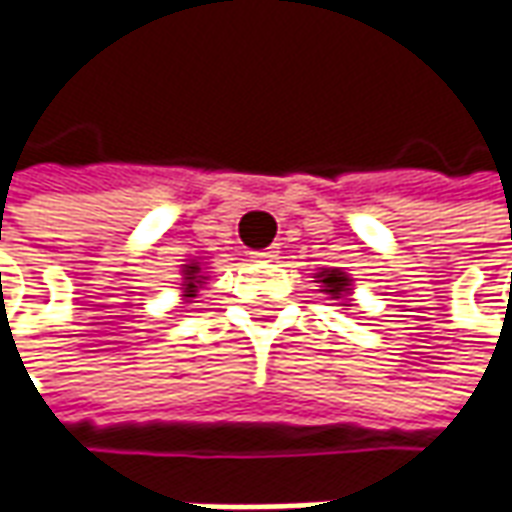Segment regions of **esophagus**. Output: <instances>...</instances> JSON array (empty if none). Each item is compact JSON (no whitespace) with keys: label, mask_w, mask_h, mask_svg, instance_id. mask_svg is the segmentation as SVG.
<instances>
[{"label":"esophagus","mask_w":512,"mask_h":512,"mask_svg":"<svg viewBox=\"0 0 512 512\" xmlns=\"http://www.w3.org/2000/svg\"><path fill=\"white\" fill-rule=\"evenodd\" d=\"M279 247H265V250H250V262H276Z\"/></svg>","instance_id":"obj_1"}]
</instances>
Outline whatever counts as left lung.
I'll list each match as a JSON object with an SVG mask.
<instances>
[{
    "mask_svg": "<svg viewBox=\"0 0 512 512\" xmlns=\"http://www.w3.org/2000/svg\"><path fill=\"white\" fill-rule=\"evenodd\" d=\"M313 279L322 285V293H327L330 299H344L353 290V279L344 273L342 267H322Z\"/></svg>",
    "mask_w": 512,
    "mask_h": 512,
    "instance_id": "1",
    "label": "left lung"
}]
</instances>
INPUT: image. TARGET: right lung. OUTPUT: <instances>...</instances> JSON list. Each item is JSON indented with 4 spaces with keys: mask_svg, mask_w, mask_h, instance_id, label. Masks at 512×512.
Here are the masks:
<instances>
[{
    "mask_svg": "<svg viewBox=\"0 0 512 512\" xmlns=\"http://www.w3.org/2000/svg\"><path fill=\"white\" fill-rule=\"evenodd\" d=\"M182 276H185V282H182V290H185V293H182V296H185V299H193L207 279V276H202V265H199V262H190V265L182 267Z\"/></svg>",
    "mask_w": 512,
    "mask_h": 512,
    "instance_id": "1",
    "label": "right lung"
}]
</instances>
